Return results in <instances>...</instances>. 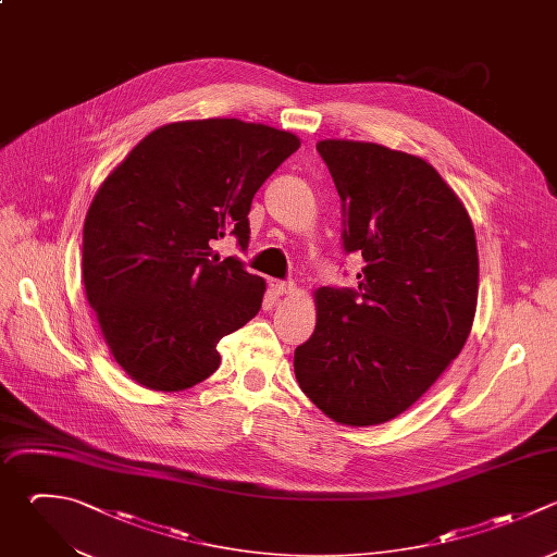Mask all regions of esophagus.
<instances>
[{
  "instance_id": "obj_1",
  "label": "esophagus",
  "mask_w": 557,
  "mask_h": 557,
  "mask_svg": "<svg viewBox=\"0 0 557 557\" xmlns=\"http://www.w3.org/2000/svg\"><path fill=\"white\" fill-rule=\"evenodd\" d=\"M270 289H272L274 294H292V292L296 289V285H294V281H278V278H272V281H270Z\"/></svg>"
}]
</instances>
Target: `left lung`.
Wrapping results in <instances>:
<instances>
[{
	"label": "left lung",
	"instance_id": "1",
	"mask_svg": "<svg viewBox=\"0 0 557 557\" xmlns=\"http://www.w3.org/2000/svg\"><path fill=\"white\" fill-rule=\"evenodd\" d=\"M318 154L342 200L355 287L315 294L318 324L294 352L300 389L329 418L381 424L411 407L463 348L479 289L470 218L422 159L326 139Z\"/></svg>",
	"mask_w": 557,
	"mask_h": 557
}]
</instances>
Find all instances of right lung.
I'll use <instances>...</instances> for the list:
<instances>
[{
    "mask_svg": "<svg viewBox=\"0 0 557 557\" xmlns=\"http://www.w3.org/2000/svg\"><path fill=\"white\" fill-rule=\"evenodd\" d=\"M298 137L239 120L168 124L104 181L85 220L83 278L115 361L176 392L220 368L218 342L252 320L265 281L213 255L250 242V205Z\"/></svg>",
    "mask_w": 557,
    "mask_h": 557,
    "instance_id": "obj_1",
    "label": "right lung"
}]
</instances>
